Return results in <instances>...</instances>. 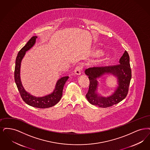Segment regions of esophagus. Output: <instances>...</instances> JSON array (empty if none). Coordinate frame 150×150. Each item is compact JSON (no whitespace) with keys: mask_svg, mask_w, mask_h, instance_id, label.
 Wrapping results in <instances>:
<instances>
[{"mask_svg":"<svg viewBox=\"0 0 150 150\" xmlns=\"http://www.w3.org/2000/svg\"><path fill=\"white\" fill-rule=\"evenodd\" d=\"M82 69H83V66L81 64H78L75 68L74 69V73L76 74L77 75H80L82 73Z\"/></svg>","mask_w":150,"mask_h":150,"instance_id":"1","label":"esophagus"}]
</instances>
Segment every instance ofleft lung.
I'll return each mask as SVG.
<instances>
[{"mask_svg": "<svg viewBox=\"0 0 150 150\" xmlns=\"http://www.w3.org/2000/svg\"><path fill=\"white\" fill-rule=\"evenodd\" d=\"M85 73L88 76L90 80L89 88L86 97L90 104L104 108L117 104L125 98L128 92L132 78L129 54L125 51L117 65L89 68L85 71ZM105 74H112L117 76L118 83L116 91L108 97H101L96 92L97 79Z\"/></svg>", "mask_w": 150, "mask_h": 150, "instance_id": "1", "label": "left lung"}]
</instances>
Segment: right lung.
Masks as SVG:
<instances>
[{
  "label": "right lung",
  "instance_id": "obj_1",
  "mask_svg": "<svg viewBox=\"0 0 150 150\" xmlns=\"http://www.w3.org/2000/svg\"><path fill=\"white\" fill-rule=\"evenodd\" d=\"M37 38L36 36L32 37L18 53L14 68V80L21 98L27 104L37 108L45 109L52 107L60 101L62 97L64 86L69 77L65 76L60 78L56 83L54 91L44 97H35L25 91L20 78L21 63L26 52L30 50L35 44Z\"/></svg>",
  "mask_w": 150,
  "mask_h": 150
}]
</instances>
